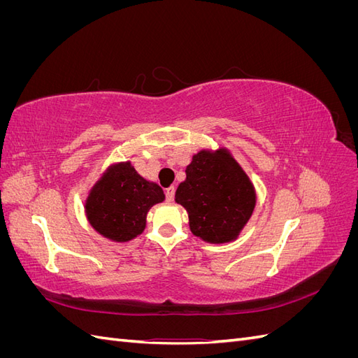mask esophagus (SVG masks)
I'll return each mask as SVG.
<instances>
[{
  "instance_id": "obj_1",
  "label": "esophagus",
  "mask_w": 358,
  "mask_h": 358,
  "mask_svg": "<svg viewBox=\"0 0 358 358\" xmlns=\"http://www.w3.org/2000/svg\"><path fill=\"white\" fill-rule=\"evenodd\" d=\"M175 191H176L175 187H169L166 189V200L167 201H173V199H175Z\"/></svg>"
}]
</instances>
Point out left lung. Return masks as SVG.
<instances>
[{"label": "left lung", "instance_id": "left-lung-1", "mask_svg": "<svg viewBox=\"0 0 358 358\" xmlns=\"http://www.w3.org/2000/svg\"><path fill=\"white\" fill-rule=\"evenodd\" d=\"M175 200L187 209L189 230L208 243H229L242 233L254 212L251 179L227 148L201 149L187 166Z\"/></svg>", "mask_w": 358, "mask_h": 358}]
</instances>
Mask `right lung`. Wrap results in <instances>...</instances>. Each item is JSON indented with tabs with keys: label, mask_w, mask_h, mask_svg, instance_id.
Masks as SVG:
<instances>
[{
	"label": "right lung",
	"mask_w": 358,
	"mask_h": 358,
	"mask_svg": "<svg viewBox=\"0 0 358 358\" xmlns=\"http://www.w3.org/2000/svg\"><path fill=\"white\" fill-rule=\"evenodd\" d=\"M164 200L162 188L140 176L131 161L113 162L90 189L85 213L96 233L124 243L143 233L149 209Z\"/></svg>",
	"instance_id": "obj_1"
}]
</instances>
